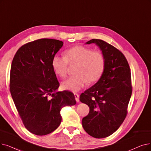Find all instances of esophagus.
<instances>
[{"label": "esophagus", "mask_w": 151, "mask_h": 151, "mask_svg": "<svg viewBox=\"0 0 151 151\" xmlns=\"http://www.w3.org/2000/svg\"><path fill=\"white\" fill-rule=\"evenodd\" d=\"M74 96H75V97L76 101V102H79L80 101V96H79V95H78L76 93H75V94H74Z\"/></svg>", "instance_id": "obj_1"}]
</instances>
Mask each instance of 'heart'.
I'll use <instances>...</instances> for the list:
<instances>
[{
  "mask_svg": "<svg viewBox=\"0 0 151 151\" xmlns=\"http://www.w3.org/2000/svg\"><path fill=\"white\" fill-rule=\"evenodd\" d=\"M68 63H77L75 74L62 83V87L72 92H78L89 83L99 79L105 67V58L101 52L77 45L68 49L65 56L55 54L52 57V67L54 73L63 78L67 75Z\"/></svg>",
  "mask_w": 151,
  "mask_h": 151,
  "instance_id": "1",
  "label": "heart"
}]
</instances>
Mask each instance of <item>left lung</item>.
Wrapping results in <instances>:
<instances>
[{
  "mask_svg": "<svg viewBox=\"0 0 151 151\" xmlns=\"http://www.w3.org/2000/svg\"><path fill=\"white\" fill-rule=\"evenodd\" d=\"M105 58V67L98 81L80 95L89 113L82 120L84 129L96 138H104L119 129L127 114L132 93L130 68L127 58L113 45L93 39Z\"/></svg>",
  "mask_w": 151,
  "mask_h": 151,
  "instance_id": "obj_1",
  "label": "left lung"
}]
</instances>
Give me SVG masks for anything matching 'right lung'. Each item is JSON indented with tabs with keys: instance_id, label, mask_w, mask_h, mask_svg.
Masks as SVG:
<instances>
[{
	"instance_id": "right-lung-1",
	"label": "right lung",
	"mask_w": 151,
	"mask_h": 151,
	"mask_svg": "<svg viewBox=\"0 0 151 151\" xmlns=\"http://www.w3.org/2000/svg\"><path fill=\"white\" fill-rule=\"evenodd\" d=\"M57 39H40L19 48L13 59L10 93L25 128L38 136L48 134L60 124L61 109L74 106L73 93L57 91L60 86L52 59L63 46Z\"/></svg>"
}]
</instances>
